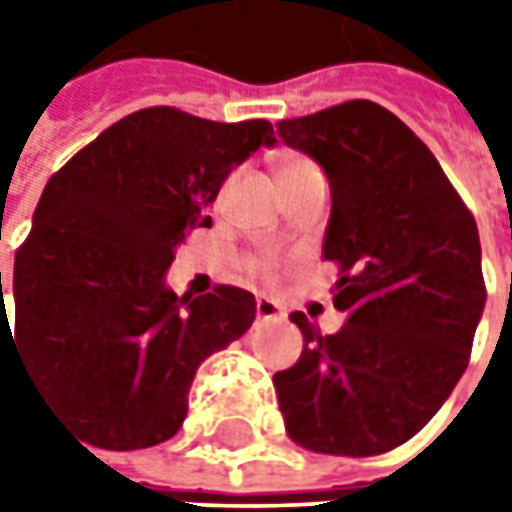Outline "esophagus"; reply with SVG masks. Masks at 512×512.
Instances as JSON below:
<instances>
[{
	"label": "esophagus",
	"instance_id": "obj_1",
	"mask_svg": "<svg viewBox=\"0 0 512 512\" xmlns=\"http://www.w3.org/2000/svg\"><path fill=\"white\" fill-rule=\"evenodd\" d=\"M256 316L259 319H282V307L276 305L273 299H267V296H259L256 299Z\"/></svg>",
	"mask_w": 512,
	"mask_h": 512
}]
</instances>
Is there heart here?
<instances>
[{"mask_svg":"<svg viewBox=\"0 0 512 512\" xmlns=\"http://www.w3.org/2000/svg\"><path fill=\"white\" fill-rule=\"evenodd\" d=\"M307 168H316V165H313L310 159H305V156H282V159H279V165H276V182H285V179H290L293 173H299V170H307ZM250 270H256V273H267L270 265H267V262H253Z\"/></svg>","mask_w":512,"mask_h":512,"instance_id":"heart-1","label":"heart"}]
</instances>
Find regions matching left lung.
I'll use <instances>...</instances> for the list:
<instances>
[{
  "instance_id": "8db88e82",
  "label": "left lung",
  "mask_w": 512,
  "mask_h": 512,
  "mask_svg": "<svg viewBox=\"0 0 512 512\" xmlns=\"http://www.w3.org/2000/svg\"><path fill=\"white\" fill-rule=\"evenodd\" d=\"M279 136L330 182L322 256L339 267L319 333L305 313L299 362L273 376L287 436L313 453L379 456L447 402L482 319L479 227L442 165L399 116L353 99L282 119Z\"/></svg>"
}]
</instances>
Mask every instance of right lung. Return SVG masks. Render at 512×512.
<instances>
[{
    "mask_svg": "<svg viewBox=\"0 0 512 512\" xmlns=\"http://www.w3.org/2000/svg\"><path fill=\"white\" fill-rule=\"evenodd\" d=\"M273 142L265 119L227 125L162 105L119 119L50 176L13 259L10 342L88 444L168 442L199 364L253 325V293L219 285L179 299L165 273L187 233L210 227L230 170ZM2 327L5 299L0 339Z\"/></svg>",
    "mask_w": 512,
    "mask_h": 512,
    "instance_id": "add662e5",
    "label": "right lung"
}]
</instances>
